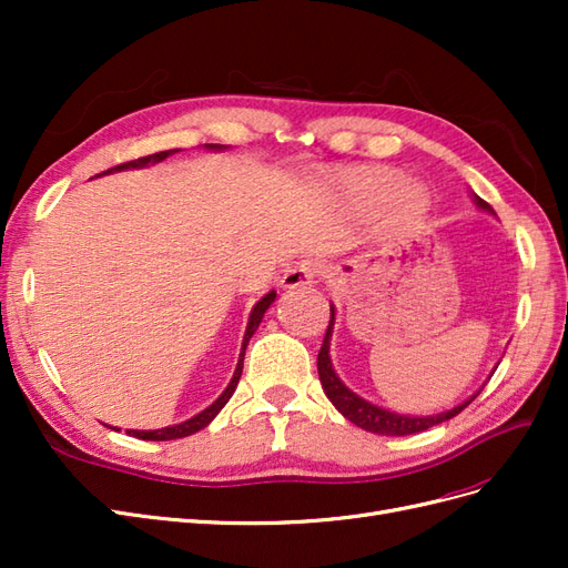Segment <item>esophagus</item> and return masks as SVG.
<instances>
[{"label": "esophagus", "mask_w": 568, "mask_h": 568, "mask_svg": "<svg viewBox=\"0 0 568 568\" xmlns=\"http://www.w3.org/2000/svg\"><path fill=\"white\" fill-rule=\"evenodd\" d=\"M317 272H320V263H315V261H301L296 265H291L282 274V286L288 288V291L291 288L311 286L315 282V277H317Z\"/></svg>", "instance_id": "esophagus-1"}]
</instances>
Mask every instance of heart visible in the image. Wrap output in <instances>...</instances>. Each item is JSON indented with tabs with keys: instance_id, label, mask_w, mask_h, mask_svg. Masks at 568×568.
<instances>
[{
	"instance_id": "b5f03b06",
	"label": "heart",
	"mask_w": 568,
	"mask_h": 568,
	"mask_svg": "<svg viewBox=\"0 0 568 568\" xmlns=\"http://www.w3.org/2000/svg\"><path fill=\"white\" fill-rule=\"evenodd\" d=\"M341 196L357 213H376L384 209L393 222L415 225L428 211V196L422 186L405 184L400 170L388 165H355L343 168L334 175Z\"/></svg>"
}]
</instances>
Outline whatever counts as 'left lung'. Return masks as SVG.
Instances as JSON below:
<instances>
[{"label": "left lung", "mask_w": 568, "mask_h": 568, "mask_svg": "<svg viewBox=\"0 0 568 568\" xmlns=\"http://www.w3.org/2000/svg\"><path fill=\"white\" fill-rule=\"evenodd\" d=\"M471 199L476 203L478 211H486L490 215H495V211L490 209V203H486L480 196H476L471 192ZM332 307V320H329V329H326L324 334V343L320 348V355H317V372H320V382H322V388L326 393V398L332 400V405L341 412L343 417H346L348 422H353L355 426L365 428V432L369 434H379V436H409V434H419V432H426V428H432L436 424H443L448 422L453 417H457L459 412L467 407L476 395L480 393H474L469 400L459 403L457 407L453 409H445V412H438V415H426V417H419V415H400V412H390L386 407H379L374 405L365 398H359L357 393H353L346 384H343L338 379V374L334 372V365H332V355H329V346H332V332H334V305Z\"/></svg>", "instance_id": "obj_1"}]
</instances>
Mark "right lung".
<instances>
[{
  "label": "right lung",
  "instance_id": "1",
  "mask_svg": "<svg viewBox=\"0 0 568 568\" xmlns=\"http://www.w3.org/2000/svg\"><path fill=\"white\" fill-rule=\"evenodd\" d=\"M205 149L209 151H225L227 146L225 144H205ZM180 149H170V151H159V153H151V156H144V159H136V161H130V163H123V165H115L111 170H106V173L101 175H109V173H120V170H130V168H149V165H156L161 161H165L168 156H173V153H178ZM274 298H277V291H270V294H265L261 301H257L253 305V311L248 315V324H246V334H244V343H242V353H239V363H236V369H234V376L232 382L227 384V388L220 393V398L205 407L203 412H199V415H194L192 419H186L182 424H173V426H165V428H153V432H136V428H128V434L134 436V438H142V440H175V438H184V436H192L196 432H201V428L209 426L215 417L217 412L227 405V400L232 398V393L236 390V384L239 379H242V369H244V353H246V346L251 336L255 334L257 324L263 322V315L267 307L274 303ZM115 428V426H111ZM115 432H120V428H115Z\"/></svg>",
  "mask_w": 568,
  "mask_h": 568
}]
</instances>
